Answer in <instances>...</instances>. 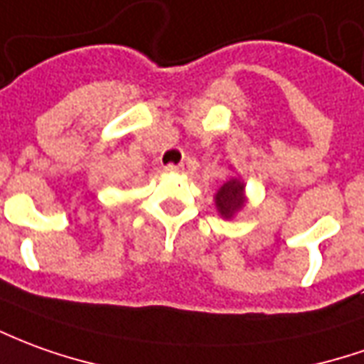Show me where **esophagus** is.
I'll use <instances>...</instances> for the list:
<instances>
[{
    "label": "esophagus",
    "instance_id": "1",
    "mask_svg": "<svg viewBox=\"0 0 364 364\" xmlns=\"http://www.w3.org/2000/svg\"><path fill=\"white\" fill-rule=\"evenodd\" d=\"M164 170L170 172V174H180V172H184V166H182V164H168Z\"/></svg>",
    "mask_w": 364,
    "mask_h": 364
}]
</instances>
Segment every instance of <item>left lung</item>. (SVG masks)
Here are the masks:
<instances>
[{"label": "left lung", "mask_w": 364, "mask_h": 364, "mask_svg": "<svg viewBox=\"0 0 364 364\" xmlns=\"http://www.w3.org/2000/svg\"><path fill=\"white\" fill-rule=\"evenodd\" d=\"M215 208L224 220H232L245 206V184L237 176L225 180L215 192Z\"/></svg>", "instance_id": "1"}]
</instances>
